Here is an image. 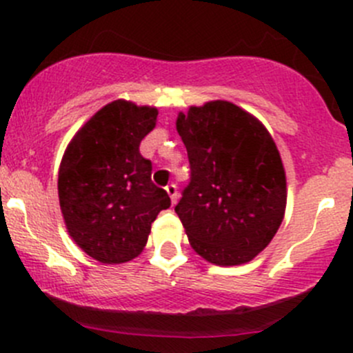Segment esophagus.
I'll list each match as a JSON object with an SVG mask.
<instances>
[{
    "instance_id": "esophagus-1",
    "label": "esophagus",
    "mask_w": 353,
    "mask_h": 353,
    "mask_svg": "<svg viewBox=\"0 0 353 353\" xmlns=\"http://www.w3.org/2000/svg\"><path fill=\"white\" fill-rule=\"evenodd\" d=\"M165 191H167V194L170 196V201H172V205H174V203L177 201V196H179V194H177V186L176 184H169V186L165 188Z\"/></svg>"
}]
</instances>
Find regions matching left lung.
Segmentation results:
<instances>
[{"label":"left lung","instance_id":"8db88e82","mask_svg":"<svg viewBox=\"0 0 353 353\" xmlns=\"http://www.w3.org/2000/svg\"><path fill=\"white\" fill-rule=\"evenodd\" d=\"M176 128L191 167L176 213L191 248L219 266L251 261L285 215V169L272 134L227 101L179 112Z\"/></svg>","mask_w":353,"mask_h":353}]
</instances>
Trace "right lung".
Masks as SVG:
<instances>
[{
    "mask_svg": "<svg viewBox=\"0 0 353 353\" xmlns=\"http://www.w3.org/2000/svg\"><path fill=\"white\" fill-rule=\"evenodd\" d=\"M157 116L148 105L110 102L78 130L63 155L58 194L66 229L101 263L137 258L152 222L170 206L167 191L152 183V162L140 154Z\"/></svg>",
    "mask_w": 353,
    "mask_h": 353,
    "instance_id": "obj_1",
    "label": "right lung"
}]
</instances>
